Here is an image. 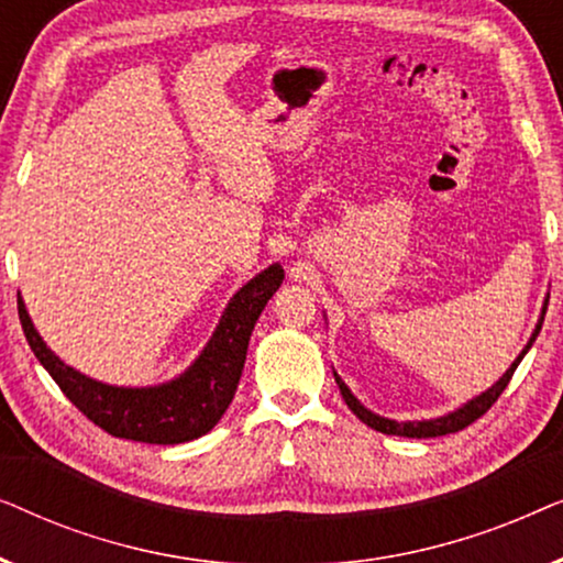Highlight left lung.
<instances>
[{
  "label": "left lung",
  "mask_w": 563,
  "mask_h": 563,
  "mask_svg": "<svg viewBox=\"0 0 563 563\" xmlns=\"http://www.w3.org/2000/svg\"><path fill=\"white\" fill-rule=\"evenodd\" d=\"M545 307H549V302H545ZM545 307H543V310H545ZM543 314H545V312H543ZM541 325H543V320L538 322L536 333H533V338H530V341H528L526 351H522L520 356H518V361H515V364H512L510 368H507L505 376L495 384V387L487 389V391H484V395H479L476 399H472V402L461 407V410L451 412V415H445V418H438V420H426V422H395V420L379 418V415L368 412L366 407L361 405L358 399L351 395V389L345 387V384L341 382V376H338V374H335V382H338V387H341V395H343V399H345V405L351 407V412L356 415V418H358L361 422H366L368 428L379 430V433H387V435H402V438H435V435L459 433V430H464V428L472 426L474 420H479L482 415L487 412L489 407L497 402L499 395H503V391L507 389V384H510L512 374H515V368H518V364L522 361V356H526L528 349H530V345H533V341L538 338V333H541Z\"/></svg>",
  "instance_id": "8db88e82"
}]
</instances>
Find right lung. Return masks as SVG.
<instances>
[{"label":"right lung","instance_id":"1","mask_svg":"<svg viewBox=\"0 0 563 563\" xmlns=\"http://www.w3.org/2000/svg\"><path fill=\"white\" fill-rule=\"evenodd\" d=\"M282 279L284 268L274 264L245 284L228 305L197 364L176 382L153 389L110 387L74 372L45 349L22 299H18V312L30 349L76 410L114 438L174 445L210 433L225 415L241 382L253 325L274 291L282 287Z\"/></svg>","mask_w":563,"mask_h":563}]
</instances>
